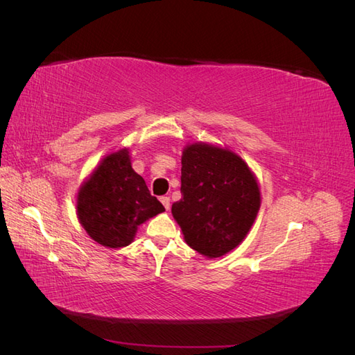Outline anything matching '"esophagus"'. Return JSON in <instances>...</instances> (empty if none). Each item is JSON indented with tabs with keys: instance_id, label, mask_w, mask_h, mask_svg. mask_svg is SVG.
Here are the masks:
<instances>
[{
	"instance_id": "obj_1",
	"label": "esophagus",
	"mask_w": 355,
	"mask_h": 355,
	"mask_svg": "<svg viewBox=\"0 0 355 355\" xmlns=\"http://www.w3.org/2000/svg\"><path fill=\"white\" fill-rule=\"evenodd\" d=\"M161 202H163V206L166 210H170V197H161L159 198Z\"/></svg>"
}]
</instances>
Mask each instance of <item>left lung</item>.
<instances>
[{"mask_svg": "<svg viewBox=\"0 0 355 355\" xmlns=\"http://www.w3.org/2000/svg\"><path fill=\"white\" fill-rule=\"evenodd\" d=\"M182 198L173 218L191 249L220 257L250 231L261 207V191L241 157L230 149L192 144L182 154Z\"/></svg>", "mask_w": 355, "mask_h": 355, "instance_id": "1", "label": "left lung"}]
</instances>
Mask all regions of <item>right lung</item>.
I'll return each instance as SVG.
<instances>
[{
    "mask_svg": "<svg viewBox=\"0 0 355 355\" xmlns=\"http://www.w3.org/2000/svg\"><path fill=\"white\" fill-rule=\"evenodd\" d=\"M164 210L132 168L125 148L101 161L77 197L83 228L96 243L111 249L130 244L139 225Z\"/></svg>",
    "mask_w": 355,
    "mask_h": 355,
    "instance_id": "right-lung-1",
    "label": "right lung"
}]
</instances>
